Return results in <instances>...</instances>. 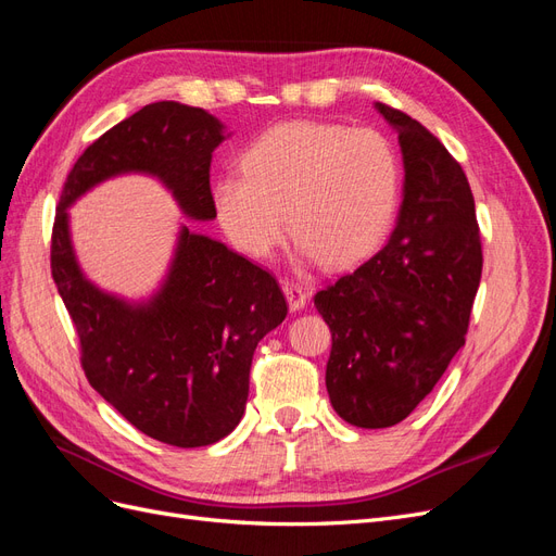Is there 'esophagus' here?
Segmentation results:
<instances>
[{"instance_id": "esophagus-1", "label": "esophagus", "mask_w": 556, "mask_h": 556, "mask_svg": "<svg viewBox=\"0 0 556 556\" xmlns=\"http://www.w3.org/2000/svg\"><path fill=\"white\" fill-rule=\"evenodd\" d=\"M282 292H285V299H288V306H290L292 313H296V311L306 306L308 294H306V288H301V285L290 282V280L282 282Z\"/></svg>"}]
</instances>
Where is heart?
Masks as SVG:
<instances>
[{"label": "heart", "instance_id": "1", "mask_svg": "<svg viewBox=\"0 0 556 556\" xmlns=\"http://www.w3.org/2000/svg\"><path fill=\"white\" fill-rule=\"evenodd\" d=\"M241 172L213 180V206L250 257L271 255L290 227L301 262L350 268L382 243L399 206L396 150L371 127L276 125L245 148Z\"/></svg>", "mask_w": 556, "mask_h": 556}]
</instances>
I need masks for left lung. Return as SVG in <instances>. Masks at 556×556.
<instances>
[{
  "label": "left lung",
  "mask_w": 556,
  "mask_h": 556,
  "mask_svg": "<svg viewBox=\"0 0 556 556\" xmlns=\"http://www.w3.org/2000/svg\"><path fill=\"white\" fill-rule=\"evenodd\" d=\"M399 134L403 199L384 248L315 294L331 329L327 392L348 425L406 419L464 348L482 274L476 204L466 174L433 134L374 104Z\"/></svg>",
  "instance_id": "8db88e82"
}]
</instances>
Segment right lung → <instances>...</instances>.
<instances>
[{"label": "right lung", "mask_w": 556, "mask_h": 556, "mask_svg": "<svg viewBox=\"0 0 556 556\" xmlns=\"http://www.w3.org/2000/svg\"><path fill=\"white\" fill-rule=\"evenodd\" d=\"M231 131L204 109L155 102L102 134L66 176L50 266L94 390L146 435L176 447L213 445L245 413L250 364L288 304L264 268L192 225L176 231L155 290L129 299L83 271L70 208L121 176L155 178L192 223L215 220L213 150Z\"/></svg>", "instance_id": "add662e5"}]
</instances>
